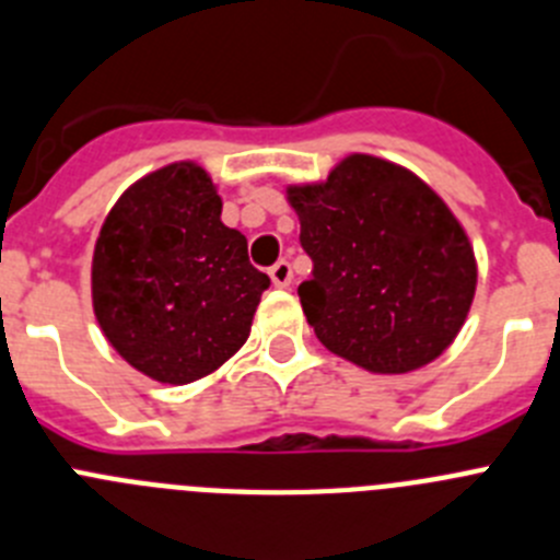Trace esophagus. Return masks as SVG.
I'll return each instance as SVG.
<instances>
[{
    "label": "esophagus",
    "mask_w": 560,
    "mask_h": 560,
    "mask_svg": "<svg viewBox=\"0 0 560 560\" xmlns=\"http://www.w3.org/2000/svg\"><path fill=\"white\" fill-rule=\"evenodd\" d=\"M270 279H273V284L279 287V290H284V287H290L292 281V265L287 262V259H279V262L270 268Z\"/></svg>",
    "instance_id": "obj_1"
}]
</instances>
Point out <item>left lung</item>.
Returning <instances> with one entry per match:
<instances>
[{
    "instance_id": "1",
    "label": "left lung",
    "mask_w": 560,
    "mask_h": 560,
    "mask_svg": "<svg viewBox=\"0 0 560 560\" xmlns=\"http://www.w3.org/2000/svg\"><path fill=\"white\" fill-rule=\"evenodd\" d=\"M312 276L301 306L328 351L370 373H409L456 339L472 306L475 254L447 203L370 154L323 185L287 190Z\"/></svg>"
}]
</instances>
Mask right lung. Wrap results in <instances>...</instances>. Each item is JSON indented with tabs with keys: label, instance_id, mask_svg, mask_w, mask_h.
<instances>
[{
	"label": "right lung",
	"instance_id": "obj_1",
	"mask_svg": "<svg viewBox=\"0 0 560 560\" xmlns=\"http://www.w3.org/2000/svg\"><path fill=\"white\" fill-rule=\"evenodd\" d=\"M221 196L196 162L143 176L109 209L93 250V312L135 370L190 384L243 348L268 273L223 226Z\"/></svg>",
	"mask_w": 560,
	"mask_h": 560
}]
</instances>
